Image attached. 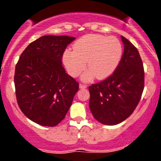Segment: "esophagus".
<instances>
[{
	"mask_svg": "<svg viewBox=\"0 0 161 161\" xmlns=\"http://www.w3.org/2000/svg\"><path fill=\"white\" fill-rule=\"evenodd\" d=\"M87 88V86L86 85H84V84H79V88H81V89H83V88Z\"/></svg>",
	"mask_w": 161,
	"mask_h": 161,
	"instance_id": "1",
	"label": "esophagus"
}]
</instances>
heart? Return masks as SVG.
I'll return each mask as SVG.
<instances>
[{"instance_id": "b5f03b06", "label": "heart", "mask_w": 161, "mask_h": 161, "mask_svg": "<svg viewBox=\"0 0 161 161\" xmlns=\"http://www.w3.org/2000/svg\"><path fill=\"white\" fill-rule=\"evenodd\" d=\"M121 42L116 37L88 34L81 37L73 44V51L66 50L63 62L69 74L76 77L86 69L82 75L85 82L95 77L105 79L110 77L119 66L123 57Z\"/></svg>"}]
</instances>
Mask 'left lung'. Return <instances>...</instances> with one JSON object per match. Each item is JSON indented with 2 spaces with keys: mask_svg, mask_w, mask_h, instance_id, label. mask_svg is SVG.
<instances>
[{
  "mask_svg": "<svg viewBox=\"0 0 161 161\" xmlns=\"http://www.w3.org/2000/svg\"><path fill=\"white\" fill-rule=\"evenodd\" d=\"M124 45L122 60L113 74L88 88L92 115L104 125H116L134 111L144 90L143 64L137 48L121 36Z\"/></svg>",
  "mask_w": 161,
  "mask_h": 161,
  "instance_id": "8db88e82",
  "label": "left lung"
}]
</instances>
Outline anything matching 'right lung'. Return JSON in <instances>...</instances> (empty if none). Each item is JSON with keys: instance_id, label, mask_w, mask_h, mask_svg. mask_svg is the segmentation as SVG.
<instances>
[{"instance_id": "obj_1", "label": "right lung", "mask_w": 161, "mask_h": 161, "mask_svg": "<svg viewBox=\"0 0 161 161\" xmlns=\"http://www.w3.org/2000/svg\"><path fill=\"white\" fill-rule=\"evenodd\" d=\"M75 38L44 36L27 46L16 66V101L29 119L55 126L65 117L79 83L62 66L63 53Z\"/></svg>"}]
</instances>
